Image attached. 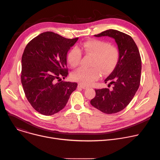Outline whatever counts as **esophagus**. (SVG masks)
<instances>
[{
	"label": "esophagus",
	"instance_id": "34e87169",
	"mask_svg": "<svg viewBox=\"0 0 160 160\" xmlns=\"http://www.w3.org/2000/svg\"><path fill=\"white\" fill-rule=\"evenodd\" d=\"M78 88H80L83 89H87L88 88L87 86L83 85H82V84H78Z\"/></svg>",
	"mask_w": 160,
	"mask_h": 160
}]
</instances>
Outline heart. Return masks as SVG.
Listing matches in <instances>:
<instances>
[{
	"label": "heart",
	"instance_id": "obj_1",
	"mask_svg": "<svg viewBox=\"0 0 160 160\" xmlns=\"http://www.w3.org/2000/svg\"><path fill=\"white\" fill-rule=\"evenodd\" d=\"M93 56L91 68H80L71 74L72 79L82 84L89 85L98 80L101 72L105 75L110 74L117 66L119 52L118 48L107 41L100 39H89L80 45V49L72 47L67 54V60L72 67L79 65L82 52Z\"/></svg>",
	"mask_w": 160,
	"mask_h": 160
}]
</instances>
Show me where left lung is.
<instances>
[{
	"label": "left lung",
	"mask_w": 160,
	"mask_h": 160,
	"mask_svg": "<svg viewBox=\"0 0 160 160\" xmlns=\"http://www.w3.org/2000/svg\"><path fill=\"white\" fill-rule=\"evenodd\" d=\"M96 37L108 36L117 43L119 58L111 74L105 80L112 88L95 89L96 96L91 104L105 113L119 112L125 108L133 98L140 82L142 61L138 47L130 36L117 30L109 29Z\"/></svg>",
	"instance_id": "8db88e82"
}]
</instances>
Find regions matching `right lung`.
I'll use <instances>...</instances> for the list:
<instances>
[{"label": "right lung", "instance_id": "1", "mask_svg": "<svg viewBox=\"0 0 160 160\" xmlns=\"http://www.w3.org/2000/svg\"><path fill=\"white\" fill-rule=\"evenodd\" d=\"M78 38L45 32L27 45L22 57L21 81L25 96L39 113L52 115L63 109L77 83L61 81L68 75L67 53Z\"/></svg>", "mask_w": 160, "mask_h": 160}]
</instances>
